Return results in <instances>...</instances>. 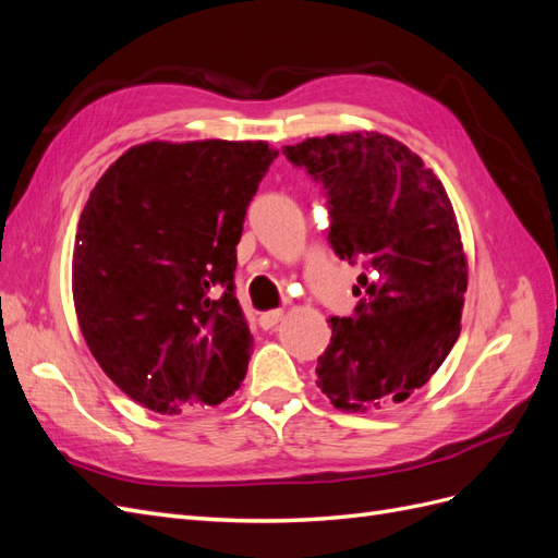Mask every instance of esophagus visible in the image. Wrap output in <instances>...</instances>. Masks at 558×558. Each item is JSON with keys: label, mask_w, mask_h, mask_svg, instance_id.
I'll list each match as a JSON object with an SVG mask.
<instances>
[{"label": "esophagus", "mask_w": 558, "mask_h": 558, "mask_svg": "<svg viewBox=\"0 0 558 558\" xmlns=\"http://www.w3.org/2000/svg\"><path fill=\"white\" fill-rule=\"evenodd\" d=\"M281 318H283V312H281V310L265 312V314H260V326H263L265 330H272V328H277V326L281 324Z\"/></svg>", "instance_id": "esophagus-1"}]
</instances>
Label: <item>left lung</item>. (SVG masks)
I'll return each instance as SVG.
<instances>
[{"label": "left lung", "mask_w": 558, "mask_h": 558, "mask_svg": "<svg viewBox=\"0 0 558 558\" xmlns=\"http://www.w3.org/2000/svg\"><path fill=\"white\" fill-rule=\"evenodd\" d=\"M324 181L330 244L367 260L356 316H330L316 386L337 410L408 400L437 373L461 332L468 258L442 181L414 150L379 132H344L283 146Z\"/></svg>", "instance_id": "obj_1"}]
</instances>
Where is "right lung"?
<instances>
[{"label":"right lung","mask_w":558,"mask_h":558,"mask_svg":"<svg viewBox=\"0 0 558 558\" xmlns=\"http://www.w3.org/2000/svg\"><path fill=\"white\" fill-rule=\"evenodd\" d=\"M267 142H144L99 177L81 211L72 293L105 375L158 414L218 404L246 377L253 335L234 298Z\"/></svg>","instance_id":"add662e5"}]
</instances>
